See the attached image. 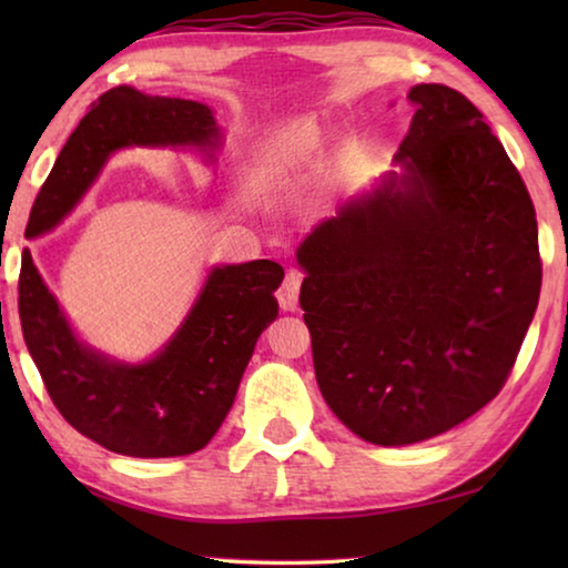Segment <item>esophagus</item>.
Masks as SVG:
<instances>
[{
	"label": "esophagus",
	"instance_id": "esophagus-1",
	"mask_svg": "<svg viewBox=\"0 0 568 568\" xmlns=\"http://www.w3.org/2000/svg\"><path fill=\"white\" fill-rule=\"evenodd\" d=\"M297 293H301V273L291 271L285 275L283 285L277 287V303H281L283 311H295L297 307Z\"/></svg>",
	"mask_w": 568,
	"mask_h": 568
}]
</instances>
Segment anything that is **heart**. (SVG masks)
Listing matches in <instances>:
<instances>
[{
	"label": "heart",
	"mask_w": 568,
	"mask_h": 568,
	"mask_svg": "<svg viewBox=\"0 0 568 568\" xmlns=\"http://www.w3.org/2000/svg\"><path fill=\"white\" fill-rule=\"evenodd\" d=\"M318 152V132L313 124H295L263 150L257 168L265 178H287Z\"/></svg>",
	"instance_id": "obj_1"
}]
</instances>
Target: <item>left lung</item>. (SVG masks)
<instances>
[{"instance_id": "1", "label": "left lung", "mask_w": 568, "mask_h": 568, "mask_svg": "<svg viewBox=\"0 0 568 568\" xmlns=\"http://www.w3.org/2000/svg\"><path fill=\"white\" fill-rule=\"evenodd\" d=\"M403 175L297 247L325 403L355 436L408 446L498 396L541 293L536 210L484 114L416 84Z\"/></svg>"}]
</instances>
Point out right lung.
Listing matches in <instances>:
<instances>
[{
  "mask_svg": "<svg viewBox=\"0 0 568 568\" xmlns=\"http://www.w3.org/2000/svg\"><path fill=\"white\" fill-rule=\"evenodd\" d=\"M134 145L215 150L220 128L203 102L152 98L128 84L108 90L37 192L24 237L60 225L112 152ZM283 275L273 261L213 267L172 341L155 358L130 365L77 341L24 247L19 321L44 388L72 428L122 456H187L210 444L233 408L255 343L277 318Z\"/></svg>",
  "mask_w": 568,
  "mask_h": 568,
  "instance_id": "obj_1",
  "label": "right lung"
}]
</instances>
